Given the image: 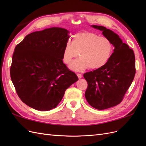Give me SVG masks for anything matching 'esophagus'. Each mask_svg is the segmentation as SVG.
Segmentation results:
<instances>
[{
  "mask_svg": "<svg viewBox=\"0 0 146 146\" xmlns=\"http://www.w3.org/2000/svg\"><path fill=\"white\" fill-rule=\"evenodd\" d=\"M77 77H78V78H81L82 77V74H77Z\"/></svg>",
  "mask_w": 146,
  "mask_h": 146,
  "instance_id": "34e87169",
  "label": "esophagus"
}]
</instances>
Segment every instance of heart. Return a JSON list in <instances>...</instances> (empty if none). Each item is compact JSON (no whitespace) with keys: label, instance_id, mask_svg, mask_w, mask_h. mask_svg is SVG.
Returning <instances> with one entry per match:
<instances>
[{"label":"heart","instance_id":"obj_1","mask_svg":"<svg viewBox=\"0 0 146 146\" xmlns=\"http://www.w3.org/2000/svg\"><path fill=\"white\" fill-rule=\"evenodd\" d=\"M113 51L110 39L92 32H80L72 36L71 43H66L63 50V60L69 64L78 55L80 57L69 66L76 71H83L89 68L96 70L105 66Z\"/></svg>","mask_w":146,"mask_h":146}]
</instances>
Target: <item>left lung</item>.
Segmentation results:
<instances>
[{
    "instance_id": "8db88e82",
    "label": "left lung",
    "mask_w": 146,
    "mask_h": 146,
    "mask_svg": "<svg viewBox=\"0 0 146 146\" xmlns=\"http://www.w3.org/2000/svg\"><path fill=\"white\" fill-rule=\"evenodd\" d=\"M91 27L102 32L114 47L107 64L83 75L88 84L85 94L88 104L96 109L105 110L120 103L130 86L136 71L135 56L133 50L113 31L100 25Z\"/></svg>"
}]
</instances>
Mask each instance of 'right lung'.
Here are the masks:
<instances>
[{
    "instance_id": "right-lung-1",
    "label": "right lung",
    "mask_w": 146,
    "mask_h": 146,
    "mask_svg": "<svg viewBox=\"0 0 146 146\" xmlns=\"http://www.w3.org/2000/svg\"><path fill=\"white\" fill-rule=\"evenodd\" d=\"M69 32L52 27L26 36L13 53L10 76L17 95L29 107L39 111L55 108L77 75L63 62Z\"/></svg>"
}]
</instances>
